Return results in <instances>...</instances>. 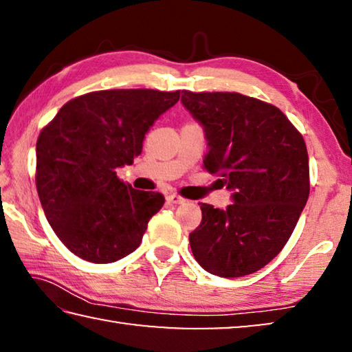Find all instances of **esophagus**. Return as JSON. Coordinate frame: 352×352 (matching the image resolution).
Masks as SVG:
<instances>
[{
    "instance_id": "34e87169",
    "label": "esophagus",
    "mask_w": 352,
    "mask_h": 352,
    "mask_svg": "<svg viewBox=\"0 0 352 352\" xmlns=\"http://www.w3.org/2000/svg\"><path fill=\"white\" fill-rule=\"evenodd\" d=\"M166 200H168L169 204H174V205L183 204V201H184V199L182 197V195H178V194H169L168 197H166Z\"/></svg>"
}]
</instances>
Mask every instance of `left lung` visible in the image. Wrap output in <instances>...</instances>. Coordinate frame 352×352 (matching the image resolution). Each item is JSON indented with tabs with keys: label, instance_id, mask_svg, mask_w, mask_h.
<instances>
[{
	"label": "left lung",
	"instance_id": "obj_1",
	"mask_svg": "<svg viewBox=\"0 0 352 352\" xmlns=\"http://www.w3.org/2000/svg\"><path fill=\"white\" fill-rule=\"evenodd\" d=\"M182 102L205 129L204 168L234 201L225 210L200 205L190 250L212 275H252L284 248L306 205V142L278 107L256 98L183 90Z\"/></svg>",
	"mask_w": 352,
	"mask_h": 352
}]
</instances>
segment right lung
I'll return each instance as SVG.
<instances>
[{
    "instance_id": "add662e5",
    "label": "right lung",
    "mask_w": 352,
    "mask_h": 352,
    "mask_svg": "<svg viewBox=\"0 0 352 352\" xmlns=\"http://www.w3.org/2000/svg\"><path fill=\"white\" fill-rule=\"evenodd\" d=\"M180 91L102 90L68 100L37 140L35 184L47 222L71 253L110 264L140 247L164 195L136 190L116 169L132 164L147 130Z\"/></svg>"
}]
</instances>
